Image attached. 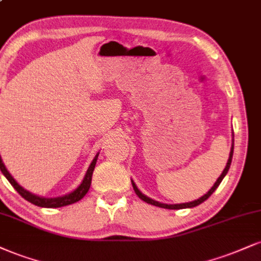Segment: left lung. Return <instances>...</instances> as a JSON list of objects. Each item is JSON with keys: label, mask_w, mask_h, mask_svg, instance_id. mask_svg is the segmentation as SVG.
<instances>
[{"label": "left lung", "mask_w": 261, "mask_h": 261, "mask_svg": "<svg viewBox=\"0 0 261 261\" xmlns=\"http://www.w3.org/2000/svg\"><path fill=\"white\" fill-rule=\"evenodd\" d=\"M232 155H233V143H232V147H231V152H230V156H228V161H227V164H226L224 171H222V174L220 175V177L216 180V182L214 184V186H213L210 190L206 192L205 194H204L203 197H200V198H198L197 200H193V202H190V203H182V204H164V203H161V202H156V200L149 198V197L144 196V194L141 192V191L137 188L136 184L131 180V184H133V187L135 190V193L137 194V196L140 197L141 199L143 200V202L148 203V204H152V205H155V206H159V208H164V209H185V208H193V206H197L199 205L200 203H203L204 200H206L209 198L210 196H212L213 192L216 190V188L219 187V185L221 184L222 178H224L226 176V174H227L228 169H230V165H231V162H232Z\"/></svg>", "instance_id": "1"}]
</instances>
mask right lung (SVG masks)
<instances>
[{"label":"right lung","mask_w":261,"mask_h":261,"mask_svg":"<svg viewBox=\"0 0 261 261\" xmlns=\"http://www.w3.org/2000/svg\"><path fill=\"white\" fill-rule=\"evenodd\" d=\"M98 154L99 153H97L95 158H93L92 163L90 164L89 169H87L86 171V175H85L84 180L80 184V186H77L76 190H74L73 192L65 194V196H62V197H56V198H45V197L36 196V194H33L30 193L29 191L24 190V188L21 187L13 177H12V175L9 174L7 169H6V166L3 164L1 159V155H0V170L2 171V174L5 175L6 178L9 181V184L15 188V191H17V192L19 193L24 199H27L28 202L35 204L37 206H42V208H59V206H64V205H69V204L76 203L79 202L81 198H84L85 194H86L87 191L90 190L91 180H92V174H93V170H95Z\"/></svg>","instance_id":"1"}]
</instances>
